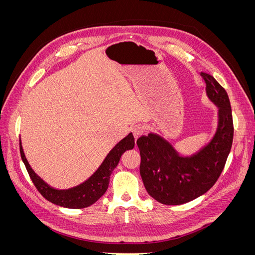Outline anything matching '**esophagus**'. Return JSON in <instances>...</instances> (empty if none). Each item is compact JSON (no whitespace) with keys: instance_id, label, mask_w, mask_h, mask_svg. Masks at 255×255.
I'll return each instance as SVG.
<instances>
[{"instance_id":"1","label":"esophagus","mask_w":255,"mask_h":255,"mask_svg":"<svg viewBox=\"0 0 255 255\" xmlns=\"http://www.w3.org/2000/svg\"><path fill=\"white\" fill-rule=\"evenodd\" d=\"M144 132H145V126L142 125V123H138V125L134 126V128H133V134H134V137H135L136 140L141 135H143Z\"/></svg>"}]
</instances>
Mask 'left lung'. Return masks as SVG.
Segmentation results:
<instances>
[{
    "mask_svg": "<svg viewBox=\"0 0 255 255\" xmlns=\"http://www.w3.org/2000/svg\"><path fill=\"white\" fill-rule=\"evenodd\" d=\"M208 100L218 110L211 140L192 153H181L157 133L138 138L140 175L148 194L166 205L187 203L210 190L226 165L233 141V119L227 91L212 75L201 72Z\"/></svg>",
    "mask_w": 255,
    "mask_h": 255,
    "instance_id": "obj_1",
    "label": "left lung"
}]
</instances>
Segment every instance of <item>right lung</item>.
Segmentation results:
<instances>
[{"label": "right lung", "instance_id": "add662e5", "mask_svg": "<svg viewBox=\"0 0 255 255\" xmlns=\"http://www.w3.org/2000/svg\"><path fill=\"white\" fill-rule=\"evenodd\" d=\"M135 146V139L132 133H129L107 154L102 164L92 173L86 181L67 189L54 188L38 175L27 161L22 142L20 140L21 158L24 163L26 170L32 179L38 191L48 201L67 208H84L97 202L109 188L110 179L115 168L118 166L121 155L127 150H132Z\"/></svg>", "mask_w": 255, "mask_h": 255}]
</instances>
